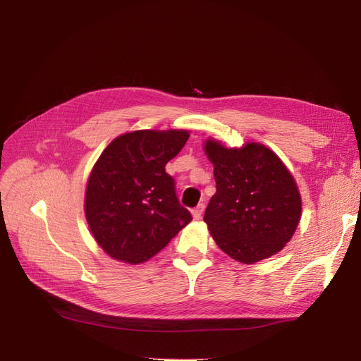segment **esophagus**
<instances>
[{"mask_svg": "<svg viewBox=\"0 0 361 361\" xmlns=\"http://www.w3.org/2000/svg\"><path fill=\"white\" fill-rule=\"evenodd\" d=\"M203 211H204V204H203V203H199L197 206H195L194 209H192V216H194V220H200Z\"/></svg>", "mask_w": 361, "mask_h": 361, "instance_id": "34e87169", "label": "esophagus"}]
</instances>
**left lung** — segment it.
<instances>
[{
	"label": "left lung",
	"mask_w": 361,
	"mask_h": 361,
	"mask_svg": "<svg viewBox=\"0 0 361 361\" xmlns=\"http://www.w3.org/2000/svg\"><path fill=\"white\" fill-rule=\"evenodd\" d=\"M216 192L204 223L216 245L232 259L255 264L285 247L301 216V197L281 159L259 143L227 149L207 140Z\"/></svg>",
	"instance_id": "left-lung-1"
}]
</instances>
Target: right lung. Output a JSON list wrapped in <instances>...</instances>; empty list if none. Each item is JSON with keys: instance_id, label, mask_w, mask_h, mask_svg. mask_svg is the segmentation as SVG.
Segmentation results:
<instances>
[{"instance_id": "obj_1", "label": "right lung", "mask_w": 361, "mask_h": 361, "mask_svg": "<svg viewBox=\"0 0 361 361\" xmlns=\"http://www.w3.org/2000/svg\"><path fill=\"white\" fill-rule=\"evenodd\" d=\"M188 137L182 129L134 130L114 138L96 161L85 190V218L113 259L146 262L192 220L166 171Z\"/></svg>"}]
</instances>
